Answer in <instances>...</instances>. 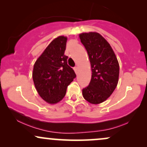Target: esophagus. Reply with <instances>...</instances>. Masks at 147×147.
Returning <instances> with one entry per match:
<instances>
[{
    "label": "esophagus",
    "mask_w": 147,
    "mask_h": 147,
    "mask_svg": "<svg viewBox=\"0 0 147 147\" xmlns=\"http://www.w3.org/2000/svg\"><path fill=\"white\" fill-rule=\"evenodd\" d=\"M74 71H75V73L76 74H78V67H75L74 68Z\"/></svg>",
    "instance_id": "1"
}]
</instances>
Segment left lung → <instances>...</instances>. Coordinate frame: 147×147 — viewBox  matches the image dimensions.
Listing matches in <instances>:
<instances>
[{
  "label": "left lung",
  "instance_id": "8db88e82",
  "mask_svg": "<svg viewBox=\"0 0 147 147\" xmlns=\"http://www.w3.org/2000/svg\"><path fill=\"white\" fill-rule=\"evenodd\" d=\"M79 37L92 69L90 82L83 89V96L90 103L97 105L109 98L117 86L119 64L111 45L98 33H83Z\"/></svg>",
  "mask_w": 147,
  "mask_h": 147
}]
</instances>
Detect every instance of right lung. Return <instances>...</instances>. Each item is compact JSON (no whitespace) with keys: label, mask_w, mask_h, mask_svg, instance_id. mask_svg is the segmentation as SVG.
<instances>
[{"label":"right lung","mask_w":147,"mask_h":147,"mask_svg":"<svg viewBox=\"0 0 147 147\" xmlns=\"http://www.w3.org/2000/svg\"><path fill=\"white\" fill-rule=\"evenodd\" d=\"M67 40L64 36L54 39L34 66L32 76L37 92L50 104L57 103L64 98L68 86L76 77L64 55Z\"/></svg>","instance_id":"1"}]
</instances>
